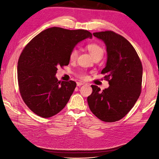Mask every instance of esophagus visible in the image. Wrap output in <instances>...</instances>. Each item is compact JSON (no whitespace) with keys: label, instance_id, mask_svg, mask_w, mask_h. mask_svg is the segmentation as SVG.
<instances>
[{"label":"esophagus","instance_id":"esophagus-1","mask_svg":"<svg viewBox=\"0 0 159 159\" xmlns=\"http://www.w3.org/2000/svg\"><path fill=\"white\" fill-rule=\"evenodd\" d=\"M84 84H85V83H82V82H78L77 83V86H81V85H84Z\"/></svg>","mask_w":159,"mask_h":159}]
</instances>
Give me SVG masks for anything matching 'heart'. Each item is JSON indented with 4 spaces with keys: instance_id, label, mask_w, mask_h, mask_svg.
<instances>
[{
    "instance_id": "b5f03b06",
    "label": "heart",
    "mask_w": 159,
    "mask_h": 159,
    "mask_svg": "<svg viewBox=\"0 0 159 159\" xmlns=\"http://www.w3.org/2000/svg\"><path fill=\"white\" fill-rule=\"evenodd\" d=\"M87 49H88L89 52L90 53V55L92 56L93 58H95V57H102L104 55V50L102 48V47L100 46L97 43H89L87 45ZM78 50L76 48H74L70 52V58L72 61H74L78 57ZM79 76L81 78V79H85L86 77L85 74L84 73L80 74Z\"/></svg>"
}]
</instances>
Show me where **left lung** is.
Listing matches in <instances>:
<instances>
[{
  "mask_svg": "<svg viewBox=\"0 0 159 159\" xmlns=\"http://www.w3.org/2000/svg\"><path fill=\"white\" fill-rule=\"evenodd\" d=\"M107 47V60L101 73L109 87L101 92L92 85L93 92L87 98L91 111L105 122L121 120L129 112L139 98L141 91L143 67L131 43L113 31L93 33Z\"/></svg>",
  "mask_w": 159,
  "mask_h": 159,
  "instance_id": "obj_1",
  "label": "left lung"
}]
</instances>
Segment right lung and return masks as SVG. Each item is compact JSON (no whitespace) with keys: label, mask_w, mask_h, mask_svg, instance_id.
<instances>
[{"label":"right lung","mask_w":159,"mask_h":159,"mask_svg":"<svg viewBox=\"0 0 159 159\" xmlns=\"http://www.w3.org/2000/svg\"><path fill=\"white\" fill-rule=\"evenodd\" d=\"M88 38L92 34L86 30L52 27L24 48L18 63L19 89L24 102L38 116L50 117L66 107L76 83L59 81L57 67L68 65L71 50Z\"/></svg>","instance_id":"1"}]
</instances>
